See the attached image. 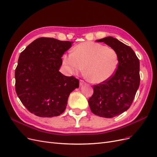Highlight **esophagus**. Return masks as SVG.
I'll list each match as a JSON object with an SVG mask.
<instances>
[{
  "instance_id": "1",
  "label": "esophagus",
  "mask_w": 157,
  "mask_h": 157,
  "mask_svg": "<svg viewBox=\"0 0 157 157\" xmlns=\"http://www.w3.org/2000/svg\"><path fill=\"white\" fill-rule=\"evenodd\" d=\"M85 82H84V81L82 80V79H80V81H79V85L82 86V85H85Z\"/></svg>"
}]
</instances>
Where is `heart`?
Segmentation results:
<instances>
[{
	"label": "heart",
	"instance_id": "heart-1",
	"mask_svg": "<svg viewBox=\"0 0 157 157\" xmlns=\"http://www.w3.org/2000/svg\"><path fill=\"white\" fill-rule=\"evenodd\" d=\"M115 50L93 42H85L75 46L72 53L64 55L63 63L70 74L82 72L91 83H102L112 78L119 64Z\"/></svg>",
	"mask_w": 157,
	"mask_h": 157
}]
</instances>
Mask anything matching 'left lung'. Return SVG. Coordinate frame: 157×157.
<instances>
[{"instance_id":"8db88e82","label":"left lung","mask_w":157,"mask_h":157,"mask_svg":"<svg viewBox=\"0 0 157 157\" xmlns=\"http://www.w3.org/2000/svg\"><path fill=\"white\" fill-rule=\"evenodd\" d=\"M97 42L114 49L119 61L112 78L93 86L94 93L88 102L94 115L112 118L124 112L133 102L140 86V60L132 48L112 36Z\"/></svg>"}]
</instances>
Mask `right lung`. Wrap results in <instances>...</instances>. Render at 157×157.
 <instances>
[{"label":"right lung","instance_id":"1","mask_svg":"<svg viewBox=\"0 0 157 157\" xmlns=\"http://www.w3.org/2000/svg\"><path fill=\"white\" fill-rule=\"evenodd\" d=\"M73 42L39 38L21 53L15 71L16 90L30 112L41 117L63 113L70 93L79 87V80L59 70L62 56Z\"/></svg>","mask_w":157,"mask_h":157}]
</instances>
